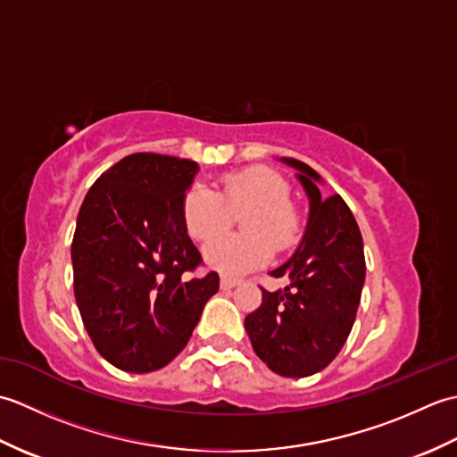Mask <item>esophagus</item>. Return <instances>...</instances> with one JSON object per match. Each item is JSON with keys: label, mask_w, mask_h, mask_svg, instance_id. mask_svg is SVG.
Wrapping results in <instances>:
<instances>
[{"label": "esophagus", "mask_w": 457, "mask_h": 457, "mask_svg": "<svg viewBox=\"0 0 457 457\" xmlns=\"http://www.w3.org/2000/svg\"><path fill=\"white\" fill-rule=\"evenodd\" d=\"M241 283L239 278H236V277H228V275H221V278H220V287L223 288V290H229V288H234V287H237Z\"/></svg>", "instance_id": "obj_1"}]
</instances>
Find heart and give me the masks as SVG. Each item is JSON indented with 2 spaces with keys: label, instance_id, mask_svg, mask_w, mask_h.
I'll use <instances>...</instances> for the list:
<instances>
[{
  "label": "heart",
  "instance_id": "1",
  "mask_svg": "<svg viewBox=\"0 0 457 457\" xmlns=\"http://www.w3.org/2000/svg\"><path fill=\"white\" fill-rule=\"evenodd\" d=\"M288 182L269 167H247L228 172L220 194L204 184H194L182 198V223L188 236L211 241L242 219L244 237L212 242L204 249L212 267L226 273H247L263 267L275 251H287L300 237V212L288 198Z\"/></svg>",
  "mask_w": 457,
  "mask_h": 457
}]
</instances>
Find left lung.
Here are the masks:
<instances>
[{
  "mask_svg": "<svg viewBox=\"0 0 457 457\" xmlns=\"http://www.w3.org/2000/svg\"><path fill=\"white\" fill-rule=\"evenodd\" d=\"M283 161L300 172L310 218L296 253L270 270L288 285L275 293L261 287L263 300L245 316V329L270 371L308 377L334 361L352 332L365 280L363 239L344 198L320 192L316 170L296 159Z\"/></svg>",
  "mask_w": 457,
  "mask_h": 457,
  "instance_id": "8db88e82",
  "label": "left lung"
}]
</instances>
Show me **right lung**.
Returning a JSON list of instances; mask_svg holds the SVG:
<instances>
[{
  "instance_id": "add662e5",
  "label": "right lung",
  "mask_w": 457,
  "mask_h": 457,
  "mask_svg": "<svg viewBox=\"0 0 457 457\" xmlns=\"http://www.w3.org/2000/svg\"><path fill=\"white\" fill-rule=\"evenodd\" d=\"M196 161L133 153L92 184L72 239L74 296L86 332L121 371L170 363L192 336L220 277L190 275L202 255L182 223Z\"/></svg>"
}]
</instances>
